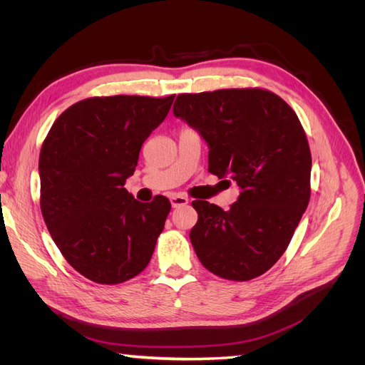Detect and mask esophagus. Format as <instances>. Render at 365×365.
<instances>
[{
	"instance_id": "1",
	"label": "esophagus",
	"mask_w": 365,
	"mask_h": 365,
	"mask_svg": "<svg viewBox=\"0 0 365 365\" xmlns=\"http://www.w3.org/2000/svg\"><path fill=\"white\" fill-rule=\"evenodd\" d=\"M170 204H172L173 208L182 207V205H185V204H189V200H187V197L182 196V195H172V196H170Z\"/></svg>"
}]
</instances>
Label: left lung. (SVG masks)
<instances>
[{
	"instance_id": "1",
	"label": "left lung",
	"mask_w": 365,
	"mask_h": 365,
	"mask_svg": "<svg viewBox=\"0 0 365 365\" xmlns=\"http://www.w3.org/2000/svg\"><path fill=\"white\" fill-rule=\"evenodd\" d=\"M173 115L208 146V172L240 189L228 212L193 201L190 242L219 277H259L288 248L311 197L312 158L300 120L271 91L217 90L180 94Z\"/></svg>"
}]
</instances>
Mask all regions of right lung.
Listing matches in <instances>:
<instances>
[{
	"label": "right lung",
	"instance_id": "obj_1",
	"mask_svg": "<svg viewBox=\"0 0 365 365\" xmlns=\"http://www.w3.org/2000/svg\"><path fill=\"white\" fill-rule=\"evenodd\" d=\"M175 96L94 97L54 121L39 155L41 210L54 240L83 277L115 284L148 267L170 212L165 196L140 202L125 182L143 143Z\"/></svg>",
	"mask_w": 365,
	"mask_h": 365
}]
</instances>
